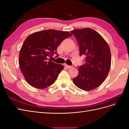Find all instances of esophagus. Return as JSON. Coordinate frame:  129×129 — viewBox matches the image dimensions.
I'll return each instance as SVG.
<instances>
[{
	"mask_svg": "<svg viewBox=\"0 0 129 129\" xmlns=\"http://www.w3.org/2000/svg\"><path fill=\"white\" fill-rule=\"evenodd\" d=\"M64 66L66 67H67V68H71L72 67V66H69V65H67V64H64Z\"/></svg>",
	"mask_w": 129,
	"mask_h": 129,
	"instance_id": "obj_1",
	"label": "esophagus"
}]
</instances>
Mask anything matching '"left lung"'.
I'll return each instance as SVG.
<instances>
[{
    "instance_id": "8db88e82",
    "label": "left lung",
    "mask_w": 129,
    "mask_h": 129,
    "mask_svg": "<svg viewBox=\"0 0 129 129\" xmlns=\"http://www.w3.org/2000/svg\"><path fill=\"white\" fill-rule=\"evenodd\" d=\"M79 45L80 55H84L85 63L78 68L79 74L73 79L76 87L91 90L102 84L111 67V52L107 42L94 29L85 28L71 32Z\"/></svg>"
}]
</instances>
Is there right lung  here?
I'll return each mask as SVG.
<instances>
[{
	"label": "right lung",
	"instance_id": "right-lung-1",
	"mask_svg": "<svg viewBox=\"0 0 129 129\" xmlns=\"http://www.w3.org/2000/svg\"><path fill=\"white\" fill-rule=\"evenodd\" d=\"M72 36L67 31L50 29L27 37L20 50L19 63L25 79L31 86L43 89L55 82L64 66L48 60V57L57 54L60 43Z\"/></svg>",
	"mask_w": 129,
	"mask_h": 129
}]
</instances>
